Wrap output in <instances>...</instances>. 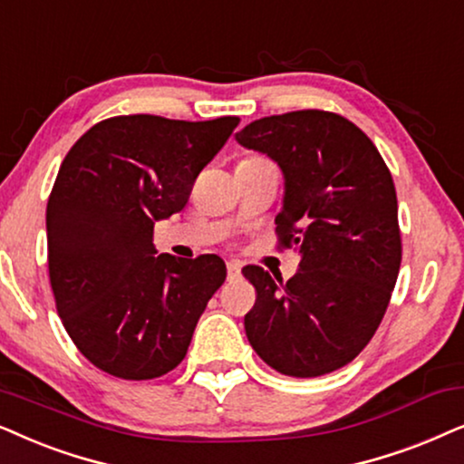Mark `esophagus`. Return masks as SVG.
<instances>
[{"label":"esophagus","mask_w":464,"mask_h":464,"mask_svg":"<svg viewBox=\"0 0 464 464\" xmlns=\"http://www.w3.org/2000/svg\"><path fill=\"white\" fill-rule=\"evenodd\" d=\"M240 275V264L238 262H227V279H237Z\"/></svg>","instance_id":"34e87169"}]
</instances>
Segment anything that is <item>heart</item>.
Wrapping results in <instances>:
<instances>
[{
    "instance_id": "obj_1",
    "label": "heart",
    "mask_w": 464,
    "mask_h": 464,
    "mask_svg": "<svg viewBox=\"0 0 464 464\" xmlns=\"http://www.w3.org/2000/svg\"><path fill=\"white\" fill-rule=\"evenodd\" d=\"M243 161H266V160L260 158V155H251V158H245Z\"/></svg>"
}]
</instances>
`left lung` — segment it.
Listing matches in <instances>:
<instances>
[{
  "mask_svg": "<svg viewBox=\"0 0 464 464\" xmlns=\"http://www.w3.org/2000/svg\"><path fill=\"white\" fill-rule=\"evenodd\" d=\"M237 140L284 170L276 246L300 254L285 284L243 268L256 287L246 339L284 375H326L369 345L392 296L402 257L392 174L358 125L328 111L257 119Z\"/></svg>",
  "mask_w": 464,
  "mask_h": 464,
  "instance_id": "1",
  "label": "left lung"
}]
</instances>
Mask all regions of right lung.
<instances>
[{"label": "right lung", "mask_w": 464, "mask_h": 464, "mask_svg": "<svg viewBox=\"0 0 464 464\" xmlns=\"http://www.w3.org/2000/svg\"><path fill=\"white\" fill-rule=\"evenodd\" d=\"M238 121L121 114L65 155L46 204L48 276L70 339L108 375L142 382L179 366L226 281L215 254L155 256L153 226L185 208Z\"/></svg>", "instance_id": "add662e5"}]
</instances>
